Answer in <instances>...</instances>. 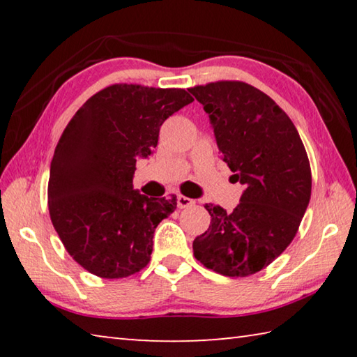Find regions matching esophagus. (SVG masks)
I'll list each match as a JSON object with an SVG mask.
<instances>
[{
    "instance_id": "1",
    "label": "esophagus",
    "mask_w": 357,
    "mask_h": 357,
    "mask_svg": "<svg viewBox=\"0 0 357 357\" xmlns=\"http://www.w3.org/2000/svg\"><path fill=\"white\" fill-rule=\"evenodd\" d=\"M195 204V200H192V198H187L184 195H178V208L184 209V208H190Z\"/></svg>"
}]
</instances>
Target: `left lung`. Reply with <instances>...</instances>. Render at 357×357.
<instances>
[{
    "label": "left lung",
    "mask_w": 357,
    "mask_h": 357,
    "mask_svg": "<svg viewBox=\"0 0 357 357\" xmlns=\"http://www.w3.org/2000/svg\"><path fill=\"white\" fill-rule=\"evenodd\" d=\"M189 91L209 114L223 162L245 185L233 213L204 206L211 223L193 241V255L217 274H257L291 244L309 206L304 143L288 114L249 83L220 80Z\"/></svg>",
    "instance_id": "1"
}]
</instances>
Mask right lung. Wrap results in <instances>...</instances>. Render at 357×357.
<instances>
[{
	"label": "right lung",
	"mask_w": 357,
	"mask_h": 357,
	"mask_svg": "<svg viewBox=\"0 0 357 357\" xmlns=\"http://www.w3.org/2000/svg\"><path fill=\"white\" fill-rule=\"evenodd\" d=\"M193 102L181 88L116 83L91 96L66 126L48 179V213L69 255L102 279H124L149 263L159 223L176 197L134 190L138 157L157 146L160 126Z\"/></svg>",
	"instance_id": "obj_1"
}]
</instances>
